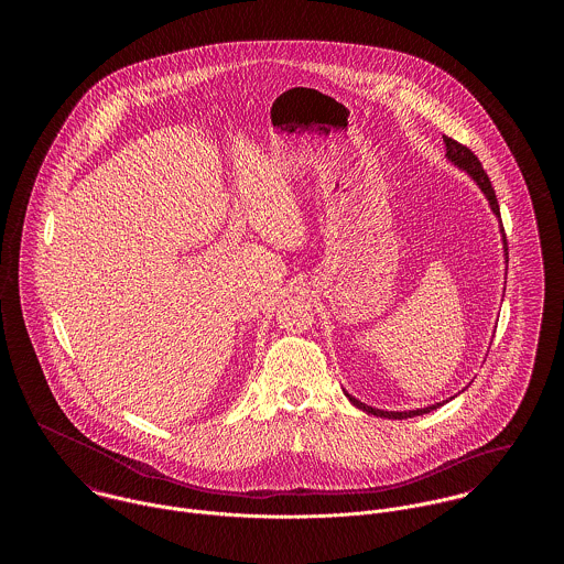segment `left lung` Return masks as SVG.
<instances>
[{
  "instance_id": "1",
  "label": "left lung",
  "mask_w": 564,
  "mask_h": 564,
  "mask_svg": "<svg viewBox=\"0 0 564 564\" xmlns=\"http://www.w3.org/2000/svg\"><path fill=\"white\" fill-rule=\"evenodd\" d=\"M444 143H446V159L455 164L456 169H460V171H465L474 182H476V186L482 189L484 196H486V200H488V205H490V212L495 214V217L499 219V230H501V237H503V253H506V267H508V241H506V230H503V224H501V214H499V203H497V196H495V189L490 186V180H488V175L484 173L482 164L480 161L476 159V154L469 150V148H465V145H460L458 141L455 139H451V137H444ZM345 395L349 398V402L355 405V408H359V410H364V412H368V414H375V416H380V419H393V421H402V419H412V416H421V414H427L431 410H435V408H440V405H444V403L451 402V400H455L456 395H453L451 400H444V402L431 403L427 408H416V410H403V412H389V410H378V408H372V405H368V403L359 402L357 398H352L350 393L345 391Z\"/></svg>"
}]
</instances>
